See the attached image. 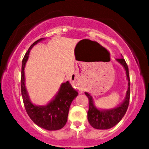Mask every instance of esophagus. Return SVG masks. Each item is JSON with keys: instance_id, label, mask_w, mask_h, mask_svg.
<instances>
[{"instance_id": "34e87169", "label": "esophagus", "mask_w": 149, "mask_h": 149, "mask_svg": "<svg viewBox=\"0 0 149 149\" xmlns=\"http://www.w3.org/2000/svg\"><path fill=\"white\" fill-rule=\"evenodd\" d=\"M81 93H82V91H81Z\"/></svg>"}]
</instances>
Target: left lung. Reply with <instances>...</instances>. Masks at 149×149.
Returning a JSON list of instances; mask_svg holds the SVG:
<instances>
[{"label": "left lung", "instance_id": "left-lung-1", "mask_svg": "<svg viewBox=\"0 0 149 149\" xmlns=\"http://www.w3.org/2000/svg\"><path fill=\"white\" fill-rule=\"evenodd\" d=\"M117 62L119 63L124 68L125 70L127 80L128 81V87L126 91L125 98L120 104L115 107L109 109H99L94 104L92 97L88 93L85 92V94L88 99V111L87 113L88 123L94 128L99 130H107L116 125L122 118L124 117L129 104L130 93V76H129L128 67L125 61L123 58L116 59Z\"/></svg>", "mask_w": 149, "mask_h": 149}]
</instances>
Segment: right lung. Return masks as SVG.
I'll list each match as a JSON object with an SVG mask.
<instances>
[{"mask_svg": "<svg viewBox=\"0 0 149 149\" xmlns=\"http://www.w3.org/2000/svg\"><path fill=\"white\" fill-rule=\"evenodd\" d=\"M41 38L34 42L29 48L22 61L21 88L24 104L31 120L39 127L47 130H60L66 124L73 100L78 96V91L72 87L69 81L63 83L54 98L46 105L40 106L31 102L25 86L24 68L29 55L30 50L35 45L44 40Z\"/></svg>", "mask_w": 149, "mask_h": 149, "instance_id": "obj_1", "label": "right lung"}]
</instances>
